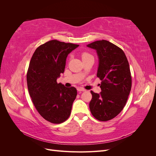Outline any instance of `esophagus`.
Segmentation results:
<instances>
[{
	"mask_svg": "<svg viewBox=\"0 0 156 156\" xmlns=\"http://www.w3.org/2000/svg\"><path fill=\"white\" fill-rule=\"evenodd\" d=\"M77 90L79 92H84V91H86V90L84 88H77Z\"/></svg>",
	"mask_w": 156,
	"mask_h": 156,
	"instance_id": "esophagus-1",
	"label": "esophagus"
}]
</instances>
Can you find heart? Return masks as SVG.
Masks as SVG:
<instances>
[{
    "mask_svg": "<svg viewBox=\"0 0 156 156\" xmlns=\"http://www.w3.org/2000/svg\"><path fill=\"white\" fill-rule=\"evenodd\" d=\"M90 56V55L88 53H83V55H82V58L84 59V58H85L88 57V56Z\"/></svg>",
    "mask_w": 156,
    "mask_h": 156,
    "instance_id": "heart-1",
    "label": "heart"
}]
</instances>
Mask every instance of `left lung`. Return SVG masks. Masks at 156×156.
<instances>
[{
  "label": "left lung",
  "mask_w": 156,
  "mask_h": 156,
  "mask_svg": "<svg viewBox=\"0 0 156 156\" xmlns=\"http://www.w3.org/2000/svg\"><path fill=\"white\" fill-rule=\"evenodd\" d=\"M95 49L98 57L97 77L101 81L100 94L91 91L89 103L92 115L100 121H107L123 109L131 88L129 62L124 52L107 40L87 45Z\"/></svg>",
  "instance_id": "8db88e82"
}]
</instances>
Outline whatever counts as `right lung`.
I'll list each match as a JSON object with an SVG mask.
<instances>
[{"label": "right lung", "mask_w": 156, "mask_h": 156, "mask_svg": "<svg viewBox=\"0 0 156 156\" xmlns=\"http://www.w3.org/2000/svg\"><path fill=\"white\" fill-rule=\"evenodd\" d=\"M79 46L51 40L39 46L31 58L27 75L29 94L37 112L51 123H62L71 114L77 90L56 79L64 72L68 55Z\"/></svg>", "instance_id": "add662e5"}]
</instances>
